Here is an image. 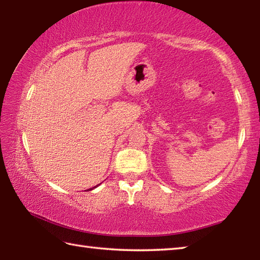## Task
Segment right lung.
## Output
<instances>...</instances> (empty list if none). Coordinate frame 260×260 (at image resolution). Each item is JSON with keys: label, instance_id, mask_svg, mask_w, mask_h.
I'll use <instances>...</instances> for the list:
<instances>
[{"label": "right lung", "instance_id": "obj_1", "mask_svg": "<svg viewBox=\"0 0 260 260\" xmlns=\"http://www.w3.org/2000/svg\"><path fill=\"white\" fill-rule=\"evenodd\" d=\"M96 186H98V185H96ZM96 186H94V187H93V188H95V187H96ZM93 188H89V190H93ZM89 190H85V191H89Z\"/></svg>", "mask_w": 260, "mask_h": 260}]
</instances>
